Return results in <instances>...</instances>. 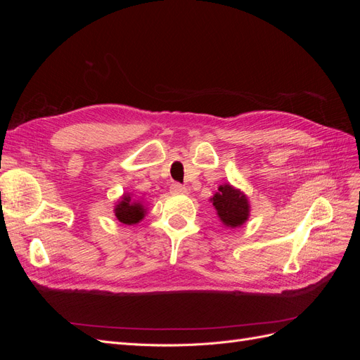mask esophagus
<instances>
[{
    "mask_svg": "<svg viewBox=\"0 0 360 360\" xmlns=\"http://www.w3.org/2000/svg\"><path fill=\"white\" fill-rule=\"evenodd\" d=\"M169 191H171L172 193H176V195H179V193H181V195H183V193H188L186 186H181V184H179V183H172Z\"/></svg>",
    "mask_w": 360,
    "mask_h": 360,
    "instance_id": "1",
    "label": "esophagus"
}]
</instances>
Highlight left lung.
<instances>
[{
    "mask_svg": "<svg viewBox=\"0 0 360 360\" xmlns=\"http://www.w3.org/2000/svg\"><path fill=\"white\" fill-rule=\"evenodd\" d=\"M210 201L225 226L237 228L248 221L250 210L248 197L242 191L233 188L231 184H221Z\"/></svg>",
    "mask_w": 360,
    "mask_h": 360,
    "instance_id": "left-lung-1",
    "label": "left lung"
}]
</instances>
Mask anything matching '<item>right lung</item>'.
I'll return each instance as SVG.
<instances>
[{
    "instance_id": "add662e5",
    "label": "right lung",
    "mask_w": 360,
    "mask_h": 360,
    "mask_svg": "<svg viewBox=\"0 0 360 360\" xmlns=\"http://www.w3.org/2000/svg\"><path fill=\"white\" fill-rule=\"evenodd\" d=\"M114 213L117 216V219L122 224L134 225L138 224L146 216V207L139 201H132L130 195L124 193L122 200L117 202Z\"/></svg>"
}]
</instances>
